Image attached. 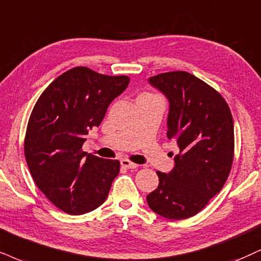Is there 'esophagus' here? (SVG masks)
Returning a JSON list of instances; mask_svg holds the SVG:
<instances>
[{
	"label": "esophagus",
	"mask_w": 261,
	"mask_h": 261,
	"mask_svg": "<svg viewBox=\"0 0 261 261\" xmlns=\"http://www.w3.org/2000/svg\"><path fill=\"white\" fill-rule=\"evenodd\" d=\"M121 166L124 167V168H127V169L138 168V165H136V163H133V162H130L129 160H122L121 161Z\"/></svg>",
	"instance_id": "obj_1"
}]
</instances>
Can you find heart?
<instances>
[{
	"label": "heart",
	"instance_id": "obj_1",
	"mask_svg": "<svg viewBox=\"0 0 261 261\" xmlns=\"http://www.w3.org/2000/svg\"><path fill=\"white\" fill-rule=\"evenodd\" d=\"M155 99H160L159 95H156L155 93H151V92H144L138 96V101L140 100H155Z\"/></svg>",
	"mask_w": 261,
	"mask_h": 261
}]
</instances>
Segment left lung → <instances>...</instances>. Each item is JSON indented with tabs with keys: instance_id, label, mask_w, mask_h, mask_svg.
Masks as SVG:
<instances>
[{
	"instance_id": "8db88e82",
	"label": "left lung",
	"mask_w": 261,
	"mask_h": 261,
	"mask_svg": "<svg viewBox=\"0 0 261 261\" xmlns=\"http://www.w3.org/2000/svg\"><path fill=\"white\" fill-rule=\"evenodd\" d=\"M149 81L168 98L167 138L175 141L179 153L172 172H156L160 184L147 195V204L168 219H186L201 212L229 178L232 115L223 95L192 73L163 72Z\"/></svg>"
}]
</instances>
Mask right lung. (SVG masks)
<instances>
[{"label": "right lung", "instance_id": "add662e5", "mask_svg": "<svg viewBox=\"0 0 261 261\" xmlns=\"http://www.w3.org/2000/svg\"><path fill=\"white\" fill-rule=\"evenodd\" d=\"M128 83V76L72 67L44 89L32 109L25 159L37 188L67 214H85L101 205L120 173V161L87 155L82 145Z\"/></svg>", "mask_w": 261, "mask_h": 261}]
</instances>
